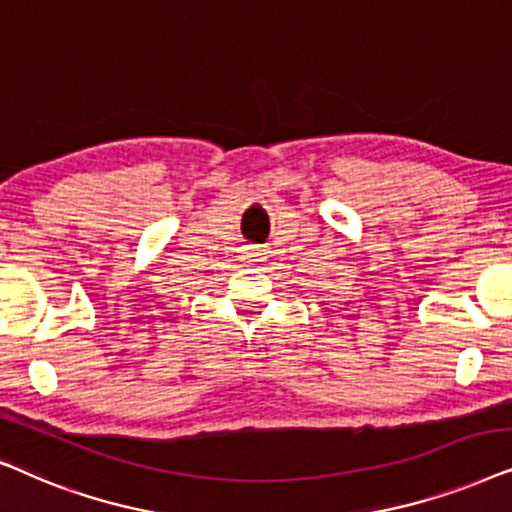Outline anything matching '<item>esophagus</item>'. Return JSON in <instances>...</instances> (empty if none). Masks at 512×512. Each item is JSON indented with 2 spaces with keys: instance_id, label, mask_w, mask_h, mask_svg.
Instances as JSON below:
<instances>
[{
  "instance_id": "obj_1",
  "label": "esophagus",
  "mask_w": 512,
  "mask_h": 512,
  "mask_svg": "<svg viewBox=\"0 0 512 512\" xmlns=\"http://www.w3.org/2000/svg\"><path fill=\"white\" fill-rule=\"evenodd\" d=\"M245 257H248L250 262H262L264 260V252L255 250V248H248V252H245Z\"/></svg>"
}]
</instances>
